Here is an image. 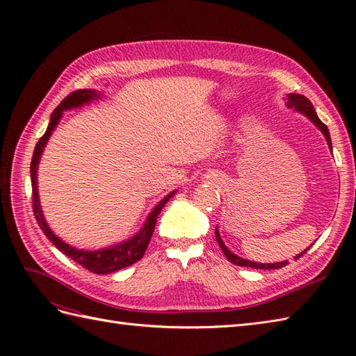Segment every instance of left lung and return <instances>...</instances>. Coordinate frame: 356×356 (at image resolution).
Wrapping results in <instances>:
<instances>
[{"label":"left lung","instance_id":"obj_1","mask_svg":"<svg viewBox=\"0 0 356 356\" xmlns=\"http://www.w3.org/2000/svg\"><path fill=\"white\" fill-rule=\"evenodd\" d=\"M286 105L288 106H294V108L297 110V111H300V113H303L305 115H307L312 122H314L319 129H321V132L325 135V139H327V143H328V147L331 148V138H330V132H328V127L322 123L321 120H319V117L316 115V113H315V108H314V105H312V102L306 98V96H303V95H297V93H291V95H288V98H286ZM215 238H217V242H218V245H220V248L222 250V252H224V255L227 257V260L229 261H232L233 264H236V266H242V267H252V268H261V270H270V268H281V267H285L286 264H288V261H282V263H275V264H261V263H254V261H250V260H245V258H241V257H238V255H234L233 252H230L229 250H227V246L224 245V242L221 241V238H220V233H218V230L215 229ZM312 246V245H310ZM309 250V248H307ZM306 250V251H307ZM305 251V252H306ZM305 252H301L298 257H301L303 255ZM297 257V258H298Z\"/></svg>","mask_w":356,"mask_h":356}]
</instances>
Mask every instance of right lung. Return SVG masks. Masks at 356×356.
<instances>
[{
  "mask_svg": "<svg viewBox=\"0 0 356 356\" xmlns=\"http://www.w3.org/2000/svg\"><path fill=\"white\" fill-rule=\"evenodd\" d=\"M93 98H98V93L95 90H75L72 93H70L65 99H63L58 106L56 110L53 111L51 117H50V123L46 134L40 138V141L35 145L34 154H32V160H31V184H32V211H34L35 220L40 225V229L44 232V234L49 238V241L55 245L60 252H63L65 255H68L71 260H74L75 263H79L80 266H83L84 268H88L89 272L93 273H111L115 270H120V268H124L127 266H131L134 263H136L138 260H141L149 239H152V234L154 232L156 222H157V217L161 211V208L165 207L166 202L174 196V193H170L163 200H161L157 207L153 209V212L149 213V217L144 225V229L139 232L136 236L131 241H126L124 243H120L117 246H111L108 250H102V251H81V250H75V248L67 245L65 242H62L59 238H56L53 232L49 229L47 222L42 218L41 213V208H40V202H38V193H37V168H38V161H40V156L44 149V145L47 143V139L50 138L53 129L56 127L58 122L60 120V115L63 110H70L72 106H80L84 102H89Z\"/></svg>",
  "mask_w": 356,
  "mask_h": 356,
  "instance_id": "add662e5",
  "label": "right lung"
}]
</instances>
